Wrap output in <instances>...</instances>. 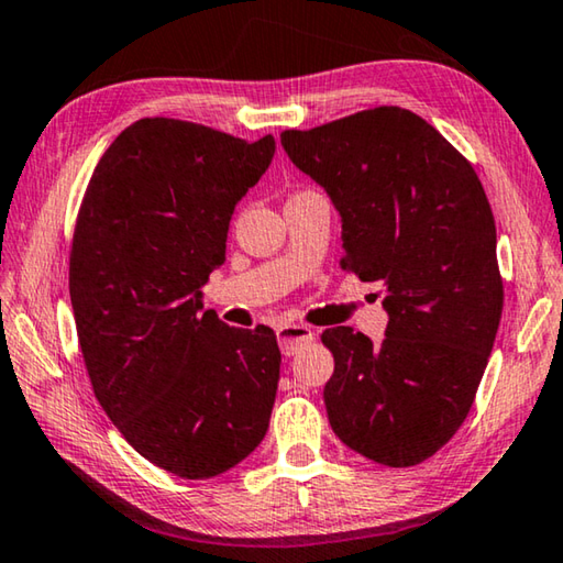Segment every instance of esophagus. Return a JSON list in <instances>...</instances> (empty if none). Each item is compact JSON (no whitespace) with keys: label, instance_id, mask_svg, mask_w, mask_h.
<instances>
[{"label":"esophagus","instance_id":"esophagus-1","mask_svg":"<svg viewBox=\"0 0 563 563\" xmlns=\"http://www.w3.org/2000/svg\"><path fill=\"white\" fill-rule=\"evenodd\" d=\"M316 333L302 323H288L278 328V343L283 355H296L302 347L313 343Z\"/></svg>","mask_w":563,"mask_h":563}]
</instances>
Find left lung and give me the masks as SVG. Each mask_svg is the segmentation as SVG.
<instances>
[{
  "label": "left lung",
  "instance_id": "obj_1",
  "mask_svg": "<svg viewBox=\"0 0 563 563\" xmlns=\"http://www.w3.org/2000/svg\"><path fill=\"white\" fill-rule=\"evenodd\" d=\"M343 220L341 267L383 285L386 338L328 328L338 439L406 468L453 439L474 406L504 310L496 222L476 169L433 124L373 107L280 135Z\"/></svg>",
  "mask_w": 563,
  "mask_h": 563
}]
</instances>
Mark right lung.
Listing matches in <instances>:
<instances>
[{"instance_id": "1", "label": "right lung", "mask_w": 563, "mask_h": 563, "mask_svg": "<svg viewBox=\"0 0 563 563\" xmlns=\"http://www.w3.org/2000/svg\"><path fill=\"white\" fill-rule=\"evenodd\" d=\"M273 153V135L145 118L104 150L79 205L69 298L92 390L132 449L180 478L225 474L271 423L275 333L225 325L200 288Z\"/></svg>"}]
</instances>
